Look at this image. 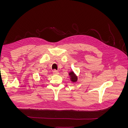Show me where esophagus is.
Returning <instances> with one entry per match:
<instances>
[{
  "mask_svg": "<svg viewBox=\"0 0 128 128\" xmlns=\"http://www.w3.org/2000/svg\"><path fill=\"white\" fill-rule=\"evenodd\" d=\"M53 74L54 75H58V74H59V72L56 71V70H54L53 71Z\"/></svg>",
  "mask_w": 128,
  "mask_h": 128,
  "instance_id": "esophagus-1",
  "label": "esophagus"
}]
</instances>
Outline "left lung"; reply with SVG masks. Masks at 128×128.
Returning <instances> with one entry per match:
<instances>
[{
	"label": "left lung",
	"mask_w": 128,
	"mask_h": 128,
	"mask_svg": "<svg viewBox=\"0 0 128 128\" xmlns=\"http://www.w3.org/2000/svg\"><path fill=\"white\" fill-rule=\"evenodd\" d=\"M68 74L71 82L73 83H75L77 82V80H78V77H77V76L75 74V73L72 70L71 72H69Z\"/></svg>",
	"instance_id": "8db88e82"
}]
</instances>
